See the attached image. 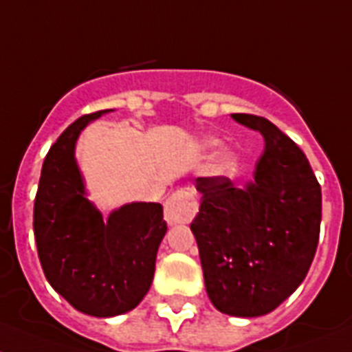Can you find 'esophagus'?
Wrapping results in <instances>:
<instances>
[{
	"label": "esophagus",
	"mask_w": 352,
	"mask_h": 352,
	"mask_svg": "<svg viewBox=\"0 0 352 352\" xmlns=\"http://www.w3.org/2000/svg\"><path fill=\"white\" fill-rule=\"evenodd\" d=\"M197 211H199V204H197L193 195L188 193V191H177L164 204V220L170 226L190 223Z\"/></svg>",
	"instance_id": "34e87169"
}]
</instances>
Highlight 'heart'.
Masks as SVG:
<instances>
[{"mask_svg":"<svg viewBox=\"0 0 352 352\" xmlns=\"http://www.w3.org/2000/svg\"><path fill=\"white\" fill-rule=\"evenodd\" d=\"M217 144H218V141H214V140L206 141V146H208V148H212V146H217ZM234 166H236L234 153L221 152L220 155L214 159V162L211 164V173L212 175H226V173H229V171H231Z\"/></svg>","mask_w":352,"mask_h":352,"instance_id":"b5f03b06","label":"heart"}]
</instances>
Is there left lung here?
Segmentation results:
<instances>
[{"label":"left lung","instance_id":"8db88e82","mask_svg":"<svg viewBox=\"0 0 352 352\" xmlns=\"http://www.w3.org/2000/svg\"><path fill=\"white\" fill-rule=\"evenodd\" d=\"M265 140L254 179H195L200 193L191 232L206 292L218 311L261 317L304 281L318 245L322 193L302 150L265 118L231 114Z\"/></svg>","mask_w":352,"mask_h":352}]
</instances>
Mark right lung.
Listing matches in <instances>:
<instances>
[{
    "label": "right lung",
    "instance_id": "1",
    "mask_svg": "<svg viewBox=\"0 0 352 352\" xmlns=\"http://www.w3.org/2000/svg\"><path fill=\"white\" fill-rule=\"evenodd\" d=\"M111 111L78 118L62 132L44 159L34 206L44 276L73 308L100 318L123 315L143 300L168 229L161 204L131 202L103 218L87 199L76 141Z\"/></svg>",
    "mask_w": 352,
    "mask_h": 352
}]
</instances>
